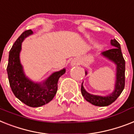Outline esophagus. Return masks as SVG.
<instances>
[{
  "label": "esophagus",
  "mask_w": 134,
  "mask_h": 134,
  "mask_svg": "<svg viewBox=\"0 0 134 134\" xmlns=\"http://www.w3.org/2000/svg\"><path fill=\"white\" fill-rule=\"evenodd\" d=\"M71 64L72 66H75V65H79V60H78V59H76V58H75V59L72 60V61H71Z\"/></svg>",
  "instance_id": "esophagus-1"
}]
</instances>
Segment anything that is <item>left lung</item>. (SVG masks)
<instances>
[{"label":"left lung","instance_id":"1","mask_svg":"<svg viewBox=\"0 0 134 134\" xmlns=\"http://www.w3.org/2000/svg\"><path fill=\"white\" fill-rule=\"evenodd\" d=\"M111 44L114 47L106 50L102 53L103 56L111 60L116 65V81L115 90L111 94L107 96H99L90 94L85 91L83 85H81V93L85 100L92 105L99 107L108 106L113 103L123 91L125 84V60L121 52L120 43L116 39L111 41ZM87 74V71L85 72Z\"/></svg>","mask_w":134,"mask_h":134}]
</instances>
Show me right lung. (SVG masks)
I'll return each instance as SVG.
<instances>
[{"label":"right lung","mask_w":134,"mask_h":134,"mask_svg":"<svg viewBox=\"0 0 134 134\" xmlns=\"http://www.w3.org/2000/svg\"><path fill=\"white\" fill-rule=\"evenodd\" d=\"M32 34L31 29L26 30L14 42L9 54L7 71L9 85L15 96L27 106L38 107L54 98L58 90V79L65 74V69L52 74L42 84L35 83L25 76L19 54L22 42Z\"/></svg>","instance_id":"add662e5"}]
</instances>
